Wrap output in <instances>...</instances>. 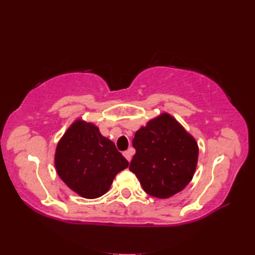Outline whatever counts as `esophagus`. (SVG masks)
I'll return each instance as SVG.
<instances>
[{
	"mask_svg": "<svg viewBox=\"0 0 255 255\" xmlns=\"http://www.w3.org/2000/svg\"><path fill=\"white\" fill-rule=\"evenodd\" d=\"M132 153H133L132 149H128V150L124 151V152H123V154H124L125 158H126V159H127L129 162L131 161V158H132Z\"/></svg>",
	"mask_w": 255,
	"mask_h": 255,
	"instance_id": "esophagus-1",
	"label": "esophagus"
}]
</instances>
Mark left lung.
<instances>
[{
    "mask_svg": "<svg viewBox=\"0 0 255 255\" xmlns=\"http://www.w3.org/2000/svg\"><path fill=\"white\" fill-rule=\"evenodd\" d=\"M132 147L136 154L129 170L150 196H173L193 178L198 145L169 114H162L140 128L134 133Z\"/></svg>",
    "mask_w": 255,
    "mask_h": 255,
    "instance_id": "1",
    "label": "left lung"
}]
</instances>
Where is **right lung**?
<instances>
[{
	"label": "right lung",
	"instance_id": "obj_1",
	"mask_svg": "<svg viewBox=\"0 0 255 255\" xmlns=\"http://www.w3.org/2000/svg\"><path fill=\"white\" fill-rule=\"evenodd\" d=\"M55 164L58 175L84 198H97L110 189L128 161L93 124L77 121L59 141Z\"/></svg>",
	"mask_w": 255,
	"mask_h": 255
}]
</instances>
